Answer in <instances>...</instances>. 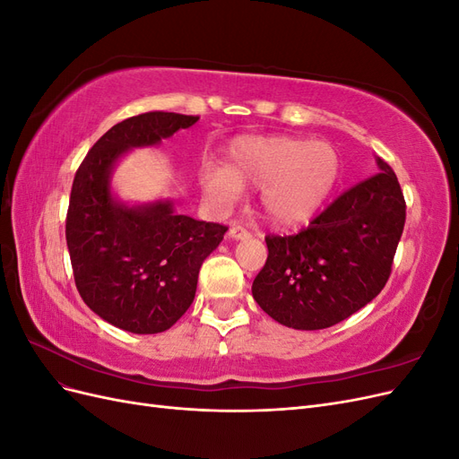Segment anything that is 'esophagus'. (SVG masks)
Segmentation results:
<instances>
[{
  "instance_id": "esophagus-1",
  "label": "esophagus",
  "mask_w": 459,
  "mask_h": 459,
  "mask_svg": "<svg viewBox=\"0 0 459 459\" xmlns=\"http://www.w3.org/2000/svg\"><path fill=\"white\" fill-rule=\"evenodd\" d=\"M228 235H230V239L239 241V239H247V238H251V231H248L247 228H243V226H239V224H233V226L230 228Z\"/></svg>"
}]
</instances>
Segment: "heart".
Returning a JSON list of instances; mask_svg holds the SVG:
<instances>
[{"label":"heart","instance_id":"b5f03b06","mask_svg":"<svg viewBox=\"0 0 459 459\" xmlns=\"http://www.w3.org/2000/svg\"><path fill=\"white\" fill-rule=\"evenodd\" d=\"M342 174L339 151L325 142L290 135H253L235 140L226 170L204 174V191L231 204L241 187L262 189V208L272 224L295 228L310 221L331 199Z\"/></svg>","mask_w":459,"mask_h":459}]
</instances>
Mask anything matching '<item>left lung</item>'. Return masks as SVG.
I'll return each instance as SVG.
<instances>
[{
	"label": "left lung",
	"instance_id": "8db88e82",
	"mask_svg": "<svg viewBox=\"0 0 459 459\" xmlns=\"http://www.w3.org/2000/svg\"><path fill=\"white\" fill-rule=\"evenodd\" d=\"M379 172L344 191L297 235H268L253 281L258 307L302 331L335 325L381 293L404 231L406 203L383 159Z\"/></svg>",
	"mask_w": 459,
	"mask_h": 459
}]
</instances>
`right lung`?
Here are the masks:
<instances>
[{
  "mask_svg": "<svg viewBox=\"0 0 459 459\" xmlns=\"http://www.w3.org/2000/svg\"><path fill=\"white\" fill-rule=\"evenodd\" d=\"M197 120L162 110L122 120L90 149L73 182L66 245L78 293L105 322L137 335L170 329L187 312L203 262L228 228L178 214L169 199L124 203L110 179L128 151L155 147Z\"/></svg>",
  "mask_w": 459,
  "mask_h": 459,
  "instance_id": "add662e5",
  "label": "right lung"
}]
</instances>
